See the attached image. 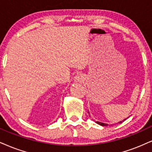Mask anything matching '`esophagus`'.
Returning <instances> with one entry per match:
<instances>
[{
  "mask_svg": "<svg viewBox=\"0 0 152 152\" xmlns=\"http://www.w3.org/2000/svg\"><path fill=\"white\" fill-rule=\"evenodd\" d=\"M75 82H82L84 80V77L82 74H77L75 77Z\"/></svg>",
  "mask_w": 152,
  "mask_h": 152,
  "instance_id": "esophagus-1",
  "label": "esophagus"
}]
</instances>
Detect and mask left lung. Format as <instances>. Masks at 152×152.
Returning <instances> with one entry per match:
<instances>
[{"instance_id": "obj_1", "label": "left lung", "mask_w": 152, "mask_h": 152, "mask_svg": "<svg viewBox=\"0 0 152 152\" xmlns=\"http://www.w3.org/2000/svg\"><path fill=\"white\" fill-rule=\"evenodd\" d=\"M88 113H89V112H88ZM129 118V117H128ZM127 118H125V119H124V120H123V121H120L119 122V123H123V121H125V120H126ZM95 122H96V123H97V124H99V125H102V126H108V124H107V123H102V122H99V121H95Z\"/></svg>"}]
</instances>
